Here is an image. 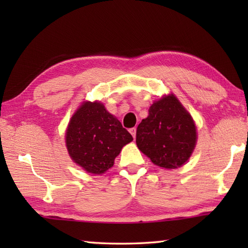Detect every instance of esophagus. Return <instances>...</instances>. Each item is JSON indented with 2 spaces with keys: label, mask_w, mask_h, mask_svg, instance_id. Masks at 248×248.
<instances>
[{
  "label": "esophagus",
  "mask_w": 248,
  "mask_h": 248,
  "mask_svg": "<svg viewBox=\"0 0 248 248\" xmlns=\"http://www.w3.org/2000/svg\"><path fill=\"white\" fill-rule=\"evenodd\" d=\"M129 131H130V133L132 134V137L134 138V139H136V136H137V128H136V127H134V128H131V129L129 130Z\"/></svg>",
  "instance_id": "obj_1"
}]
</instances>
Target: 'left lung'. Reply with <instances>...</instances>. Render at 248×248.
<instances>
[{
	"instance_id": "8db88e82",
	"label": "left lung",
	"mask_w": 248,
	"mask_h": 248,
	"mask_svg": "<svg viewBox=\"0 0 248 248\" xmlns=\"http://www.w3.org/2000/svg\"><path fill=\"white\" fill-rule=\"evenodd\" d=\"M196 140L194 121L174 95L155 102L137 129L138 148L164 169L182 166L195 149Z\"/></svg>"
}]
</instances>
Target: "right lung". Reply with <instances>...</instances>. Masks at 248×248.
<instances>
[{
  "instance_id": "obj_1",
  "label": "right lung",
  "mask_w": 248,
  "mask_h": 248,
  "mask_svg": "<svg viewBox=\"0 0 248 248\" xmlns=\"http://www.w3.org/2000/svg\"><path fill=\"white\" fill-rule=\"evenodd\" d=\"M66 148L78 165L102 174L114 165L123 146L133 140L120 121L100 103H84L66 130Z\"/></svg>"
}]
</instances>
